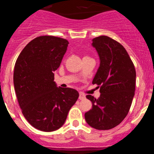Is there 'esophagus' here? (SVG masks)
Segmentation results:
<instances>
[{"instance_id": "obj_1", "label": "esophagus", "mask_w": 154, "mask_h": 154, "mask_svg": "<svg viewBox=\"0 0 154 154\" xmlns=\"http://www.w3.org/2000/svg\"><path fill=\"white\" fill-rule=\"evenodd\" d=\"M79 99L80 100L85 99V95H84L83 93H82V92H80V93H79Z\"/></svg>"}]
</instances>
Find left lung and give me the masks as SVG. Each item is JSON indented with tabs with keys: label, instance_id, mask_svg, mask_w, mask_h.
<instances>
[{
	"label": "left lung",
	"instance_id": "1",
	"mask_svg": "<svg viewBox=\"0 0 154 154\" xmlns=\"http://www.w3.org/2000/svg\"><path fill=\"white\" fill-rule=\"evenodd\" d=\"M100 65L92 84L100 88V96L86 98L92 107L85 113L86 123L94 129H112L125 119L130 111L136 86V70L130 55L120 43L108 36L92 40Z\"/></svg>",
	"mask_w": 154,
	"mask_h": 154
}]
</instances>
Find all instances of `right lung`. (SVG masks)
I'll use <instances>...</instances> for the list:
<instances>
[{"mask_svg": "<svg viewBox=\"0 0 154 154\" xmlns=\"http://www.w3.org/2000/svg\"><path fill=\"white\" fill-rule=\"evenodd\" d=\"M69 42L45 35L28 43L17 57L14 85L24 118L37 130L51 132L62 127L79 92L57 87L54 72L60 66Z\"/></svg>", "mask_w": 154, "mask_h": 154, "instance_id": "right-lung-1", "label": "right lung"}]
</instances>
